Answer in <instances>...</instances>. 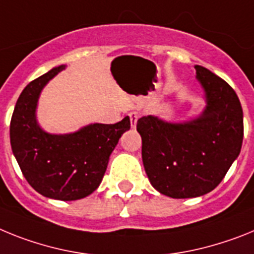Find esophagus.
Masks as SVG:
<instances>
[{
  "mask_svg": "<svg viewBox=\"0 0 254 254\" xmlns=\"http://www.w3.org/2000/svg\"><path fill=\"white\" fill-rule=\"evenodd\" d=\"M129 118H130V127H131V129H135L136 121H138L139 115H138V112H130Z\"/></svg>",
  "mask_w": 254,
  "mask_h": 254,
  "instance_id": "obj_1",
  "label": "esophagus"
}]
</instances>
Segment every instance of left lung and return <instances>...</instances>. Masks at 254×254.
<instances>
[{
	"instance_id": "1",
	"label": "left lung",
	"mask_w": 254,
	"mask_h": 254,
	"mask_svg": "<svg viewBox=\"0 0 254 254\" xmlns=\"http://www.w3.org/2000/svg\"><path fill=\"white\" fill-rule=\"evenodd\" d=\"M194 69L206 103L198 116L167 121L148 115L136 123L149 183L161 194L176 199L213 190L243 143V110L237 93L203 66Z\"/></svg>"
}]
</instances>
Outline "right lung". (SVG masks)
Wrapping results in <instances>:
<instances>
[{"label":"right lung","instance_id":"add662e5","mask_svg":"<svg viewBox=\"0 0 254 254\" xmlns=\"http://www.w3.org/2000/svg\"><path fill=\"white\" fill-rule=\"evenodd\" d=\"M65 69L66 65L56 66L24 88L11 118L10 142L34 190L52 199L78 200L100 187L112 151L130 129V119L116 124H88L66 134L46 131L37 119L39 97Z\"/></svg>","mask_w":254,"mask_h":254}]
</instances>
